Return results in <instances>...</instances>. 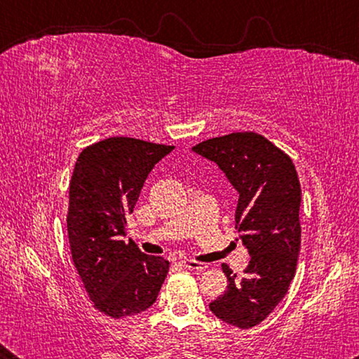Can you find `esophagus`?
Returning <instances> with one entry per match:
<instances>
[{"label":"esophagus","mask_w":359,"mask_h":359,"mask_svg":"<svg viewBox=\"0 0 359 359\" xmlns=\"http://www.w3.org/2000/svg\"><path fill=\"white\" fill-rule=\"evenodd\" d=\"M184 264L190 271H205V269H208V266H205L204 263H199V261H193V259L184 261Z\"/></svg>","instance_id":"1"}]
</instances>
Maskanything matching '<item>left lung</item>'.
Instances as JSON below:
<instances>
[{
    "label": "left lung",
    "instance_id": "left-lung-1",
    "mask_svg": "<svg viewBox=\"0 0 359 359\" xmlns=\"http://www.w3.org/2000/svg\"><path fill=\"white\" fill-rule=\"evenodd\" d=\"M220 166L239 193L236 228L250 261L238 277L222 264L228 288L209 304L224 323L248 330L287 294L301 250V185L291 158L253 131L212 137L193 147Z\"/></svg>",
    "mask_w": 359,
    "mask_h": 359
}]
</instances>
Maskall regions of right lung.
I'll use <instances>...</instances> for the list:
<instances>
[{
    "instance_id": "right-lung-1",
    "label": "right lung",
    "mask_w": 359,
    "mask_h": 359,
    "mask_svg": "<svg viewBox=\"0 0 359 359\" xmlns=\"http://www.w3.org/2000/svg\"><path fill=\"white\" fill-rule=\"evenodd\" d=\"M172 149L115 136L85 147L76 161L66 217L72 261L96 311L111 318L147 311L168 276L169 261L123 238L145 179Z\"/></svg>"
}]
</instances>
